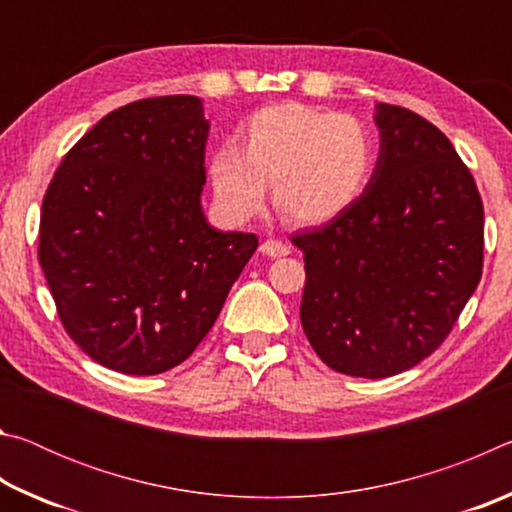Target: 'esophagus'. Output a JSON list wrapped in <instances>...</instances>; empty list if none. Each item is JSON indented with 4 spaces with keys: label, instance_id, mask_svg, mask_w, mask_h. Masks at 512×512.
Segmentation results:
<instances>
[{
    "label": "esophagus",
    "instance_id": "34e87169",
    "mask_svg": "<svg viewBox=\"0 0 512 512\" xmlns=\"http://www.w3.org/2000/svg\"><path fill=\"white\" fill-rule=\"evenodd\" d=\"M259 250H262V253L266 255V257H287L289 253H291V248L287 246V244H282V241H277V239H266L262 246H259Z\"/></svg>",
    "mask_w": 512,
    "mask_h": 512
}]
</instances>
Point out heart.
Listing matches in <instances>:
<instances>
[{"instance_id":"obj_1","label":"heart","mask_w":512,"mask_h":512,"mask_svg":"<svg viewBox=\"0 0 512 512\" xmlns=\"http://www.w3.org/2000/svg\"><path fill=\"white\" fill-rule=\"evenodd\" d=\"M377 164L370 128L352 115L305 103H275L241 124L237 146H219L207 162L214 201L230 221H246L271 185L287 223L332 221L359 201Z\"/></svg>"}]
</instances>
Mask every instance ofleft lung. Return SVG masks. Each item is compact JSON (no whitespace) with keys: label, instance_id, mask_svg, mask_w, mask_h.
Listing matches in <instances>:
<instances>
[{"label":"left lung","instance_id":"obj_1","mask_svg":"<svg viewBox=\"0 0 512 512\" xmlns=\"http://www.w3.org/2000/svg\"><path fill=\"white\" fill-rule=\"evenodd\" d=\"M379 155L348 212L291 241L305 253L300 320L343 375L381 379L427 359L481 280L483 203L452 142L377 103Z\"/></svg>","mask_w":512,"mask_h":512}]
</instances>
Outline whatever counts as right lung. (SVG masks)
<instances>
[{"mask_svg": "<svg viewBox=\"0 0 512 512\" xmlns=\"http://www.w3.org/2000/svg\"><path fill=\"white\" fill-rule=\"evenodd\" d=\"M203 101L173 94L99 119L42 201L38 259L74 343L124 375L176 368L257 250L205 219Z\"/></svg>", "mask_w": 512, "mask_h": 512, "instance_id": "1", "label": "right lung"}]
</instances>
